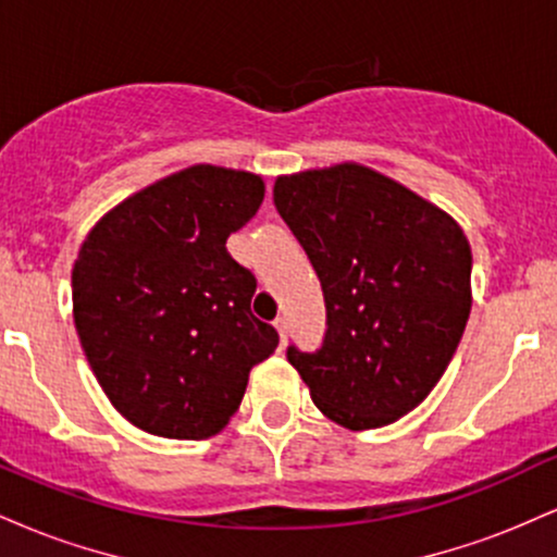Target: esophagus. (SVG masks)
Listing matches in <instances>:
<instances>
[{"mask_svg":"<svg viewBox=\"0 0 557 557\" xmlns=\"http://www.w3.org/2000/svg\"><path fill=\"white\" fill-rule=\"evenodd\" d=\"M274 327H277V332H280V341H287V319L285 317H277L274 319Z\"/></svg>","mask_w":557,"mask_h":557,"instance_id":"34e87169","label":"esophagus"}]
</instances>
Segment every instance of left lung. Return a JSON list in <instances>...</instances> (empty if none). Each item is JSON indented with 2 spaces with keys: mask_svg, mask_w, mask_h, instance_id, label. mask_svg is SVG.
Instances as JSON below:
<instances>
[{
  "mask_svg": "<svg viewBox=\"0 0 557 557\" xmlns=\"http://www.w3.org/2000/svg\"><path fill=\"white\" fill-rule=\"evenodd\" d=\"M274 207L322 283V350L287 361L324 417L376 430L432 393L469 322L471 246L437 203L359 162L280 175Z\"/></svg>",
  "mask_w": 557,
  "mask_h": 557,
  "instance_id": "left-lung-1",
  "label": "left lung"
}]
</instances>
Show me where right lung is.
I'll return each instance as SVG.
<instances>
[{"mask_svg": "<svg viewBox=\"0 0 557 557\" xmlns=\"http://www.w3.org/2000/svg\"><path fill=\"white\" fill-rule=\"evenodd\" d=\"M264 201L246 170L194 164L101 216L73 264V319L101 389L138 430L207 440L280 337L251 314L257 277L227 253Z\"/></svg>", "mask_w": 557, "mask_h": 557, "instance_id": "1", "label": "right lung"}]
</instances>
